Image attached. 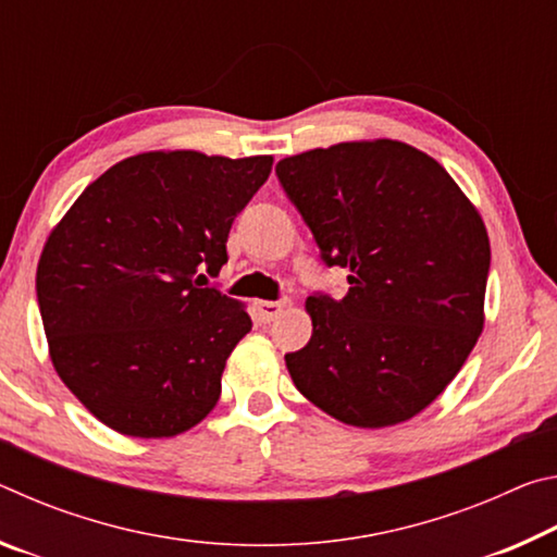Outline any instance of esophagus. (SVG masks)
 <instances>
[{"instance_id":"esophagus-1","label":"esophagus","mask_w":557,"mask_h":557,"mask_svg":"<svg viewBox=\"0 0 557 557\" xmlns=\"http://www.w3.org/2000/svg\"><path fill=\"white\" fill-rule=\"evenodd\" d=\"M285 305L287 301H270V299H265V301H258V314H260V319L262 322H272V319H275L282 309H285Z\"/></svg>"}]
</instances>
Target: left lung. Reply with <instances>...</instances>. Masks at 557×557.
<instances>
[{"label":"left lung","mask_w":557,"mask_h":557,"mask_svg":"<svg viewBox=\"0 0 557 557\" xmlns=\"http://www.w3.org/2000/svg\"><path fill=\"white\" fill-rule=\"evenodd\" d=\"M275 172L322 260L351 272L344 299L307 297L312 338L285 356L297 391L354 428L414 418L484 329L482 215L445 166L395 139L309 149Z\"/></svg>","instance_id":"obj_1"}]
</instances>
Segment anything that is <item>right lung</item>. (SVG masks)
Here are the masks:
<instances>
[{"label":"right lung","instance_id":"obj_1","mask_svg":"<svg viewBox=\"0 0 557 557\" xmlns=\"http://www.w3.org/2000/svg\"><path fill=\"white\" fill-rule=\"evenodd\" d=\"M272 157L191 149L127 157L98 176L44 245L36 297L55 373L102 425L174 437L213 410L245 305L203 287Z\"/></svg>","mask_w":557,"mask_h":557}]
</instances>
